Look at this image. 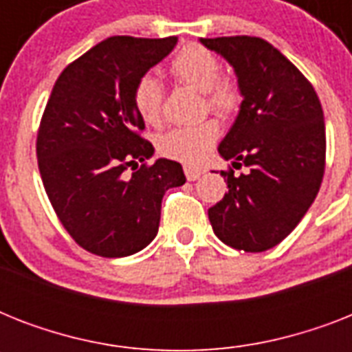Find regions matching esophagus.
<instances>
[{"label":"esophagus","instance_id":"34e87169","mask_svg":"<svg viewBox=\"0 0 352 352\" xmlns=\"http://www.w3.org/2000/svg\"><path fill=\"white\" fill-rule=\"evenodd\" d=\"M184 175H186L188 181H197L199 177L203 175V170H199V168H190V166H186V168H184Z\"/></svg>","mask_w":352,"mask_h":352}]
</instances>
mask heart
<instances>
[{
  "mask_svg": "<svg viewBox=\"0 0 352 352\" xmlns=\"http://www.w3.org/2000/svg\"><path fill=\"white\" fill-rule=\"evenodd\" d=\"M170 73L181 84L203 91L206 106L221 117L239 111L243 93L237 80L221 74V62L214 52L201 45H186L171 60ZM133 104L138 117L149 126L162 118V87L153 74H144L133 89ZM219 124L204 120L195 126L173 127L159 138V151L184 164H199L208 157L219 138Z\"/></svg>",
  "mask_w": 352,
  "mask_h": 352,
  "instance_id": "obj_1",
  "label": "heart"
}]
</instances>
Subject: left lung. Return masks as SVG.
I'll use <instances>...</instances> for the list:
<instances>
[{
	"label": "left lung",
	"mask_w": 352,
	"mask_h": 352,
	"mask_svg": "<svg viewBox=\"0 0 352 352\" xmlns=\"http://www.w3.org/2000/svg\"><path fill=\"white\" fill-rule=\"evenodd\" d=\"M228 60L243 93L219 153L248 173L221 171L228 193L208 210L215 235L235 250L265 252L294 230L325 173V122L301 71L256 36L201 38Z\"/></svg>",
	"instance_id": "1"
}]
</instances>
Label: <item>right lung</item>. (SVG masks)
<instances>
[{"label":"right lung","instance_id":"right-lung-1","mask_svg":"<svg viewBox=\"0 0 352 352\" xmlns=\"http://www.w3.org/2000/svg\"><path fill=\"white\" fill-rule=\"evenodd\" d=\"M175 43L177 36H111L69 63L52 87L36 138L38 168L60 223L91 254L146 248L164 193L186 182L175 160L148 164L155 149L133 104L138 78Z\"/></svg>","mask_w":352,"mask_h":352}]
</instances>
